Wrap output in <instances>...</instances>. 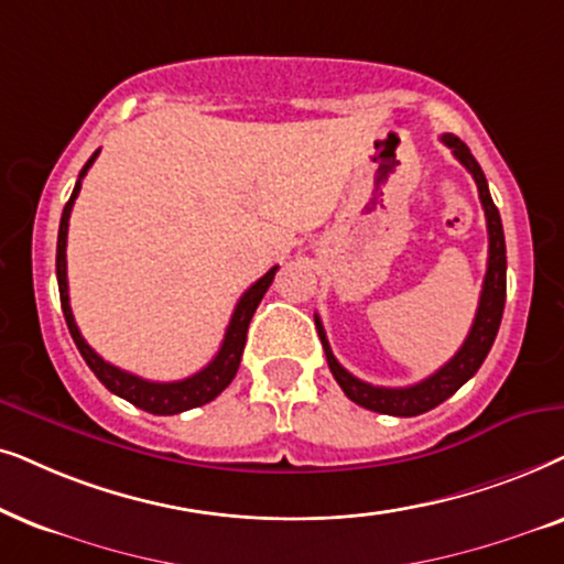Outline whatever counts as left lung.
I'll list each match as a JSON object with an SVG mask.
<instances>
[{
    "label": "left lung",
    "mask_w": 564,
    "mask_h": 564,
    "mask_svg": "<svg viewBox=\"0 0 564 564\" xmlns=\"http://www.w3.org/2000/svg\"><path fill=\"white\" fill-rule=\"evenodd\" d=\"M441 141L452 149L456 160H459L464 167L471 172V177H475L479 200H482V208H485L487 237H490V250H487V273L482 283V294H479L475 322H471L467 340H464L462 348L456 350V356L448 360V364L441 366L438 371L431 373V377L417 381V384L412 387L366 384V381L356 379L350 371H345L343 366L337 364L333 350H329L325 327H322L319 317L314 314V325H317L322 348H325L327 366L329 371H333L337 384H340L345 397L360 404V408L381 412V415H397V417L423 415V412L438 408L441 402L448 400V397H452L462 384H467L492 348L495 335H498V327L502 319V306H506V237H502V221H500L498 208L492 204V195H490V187H487L485 172L477 164L475 156H471L469 147L464 144L459 137H454V133H444Z\"/></svg>",
    "instance_id": "1"
}]
</instances>
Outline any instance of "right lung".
<instances>
[{"label":"right lung","instance_id":"right-lung-1","mask_svg":"<svg viewBox=\"0 0 564 564\" xmlns=\"http://www.w3.org/2000/svg\"><path fill=\"white\" fill-rule=\"evenodd\" d=\"M97 154H100V149H97V152L87 160L85 167H82L77 185H74V191H72V198L66 200V206H64L62 224H58L56 278H58V296H62L66 327H69L74 343H77L82 358L87 360V366L93 369L95 377L100 379L112 394L123 397L126 402L137 404V408L152 412V415H177V412L200 408V404L216 400V397H219L224 389L231 384V379L237 377L239 360H242V350L247 343V327H250L252 314H254V310H258V304L262 302V296H265L268 286L273 283L278 265L270 268L268 273L260 278V281H254L252 286L245 291L242 299H239L235 306V314H231L227 333H224V343H221L219 352H216L214 360L206 366V369L193 373V377H187L183 381H147V379L137 377V373H129V371L118 369V366L108 364V360H102V356H97V352L89 348L87 340L79 333L77 322H74V314L69 306V283H66V231H69L72 206L82 191V180H85L87 170L93 167Z\"/></svg>","mask_w":564,"mask_h":564}]
</instances>
